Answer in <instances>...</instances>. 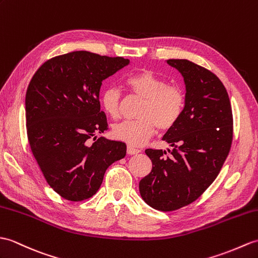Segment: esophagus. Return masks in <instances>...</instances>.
Here are the masks:
<instances>
[{"label":"esophagus","instance_id":"obj_1","mask_svg":"<svg viewBox=\"0 0 258 258\" xmlns=\"http://www.w3.org/2000/svg\"><path fill=\"white\" fill-rule=\"evenodd\" d=\"M126 152H127L128 155H136V154L141 153V149L135 148V147H133V146L128 145V146H127V149H126Z\"/></svg>","mask_w":258,"mask_h":258}]
</instances>
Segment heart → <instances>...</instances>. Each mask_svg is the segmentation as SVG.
<instances>
[{"mask_svg": "<svg viewBox=\"0 0 258 258\" xmlns=\"http://www.w3.org/2000/svg\"><path fill=\"white\" fill-rule=\"evenodd\" d=\"M132 93L143 99L137 112L140 118L124 121L113 125L112 135L131 146H142L155 130L167 132L171 130L182 116L185 104V93L178 86L149 70H141L126 79ZM122 93L117 88H107L101 94V105L112 118H118L122 109Z\"/></svg>", "mask_w": 258, "mask_h": 258, "instance_id": "obj_1", "label": "heart"}]
</instances>
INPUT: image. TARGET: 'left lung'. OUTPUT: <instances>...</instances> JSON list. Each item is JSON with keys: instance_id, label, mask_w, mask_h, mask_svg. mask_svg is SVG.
I'll list each match as a JSON object with an SVG mask.
<instances>
[{"instance_id": "left-lung-1", "label": "left lung", "mask_w": 258, "mask_h": 258, "mask_svg": "<svg viewBox=\"0 0 258 258\" xmlns=\"http://www.w3.org/2000/svg\"><path fill=\"white\" fill-rule=\"evenodd\" d=\"M185 83L182 116L163 140L168 152L148 148L153 163L140 181L148 206L175 211L196 201L218 177L233 141V114L226 89L210 70L187 59H168Z\"/></svg>"}]
</instances>
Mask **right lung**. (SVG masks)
Returning <instances> with one entry per match:
<instances>
[{
  "label": "right lung",
  "instance_id": "right-lung-1",
  "mask_svg": "<svg viewBox=\"0 0 258 258\" xmlns=\"http://www.w3.org/2000/svg\"><path fill=\"white\" fill-rule=\"evenodd\" d=\"M128 62L123 57L73 51L44 62L29 82V146L48 184L66 200L94 196L107 167L126 155L124 143L95 134L109 126L99 100L102 82Z\"/></svg>",
  "mask_w": 258,
  "mask_h": 258
}]
</instances>
